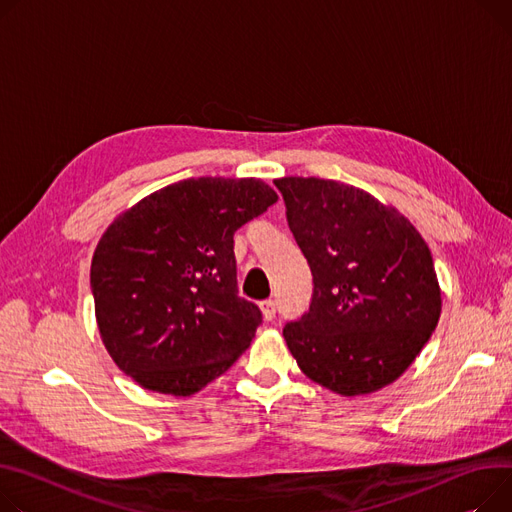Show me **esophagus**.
Returning <instances> with one entry per match:
<instances>
[{"label": "esophagus", "mask_w": 512, "mask_h": 512, "mask_svg": "<svg viewBox=\"0 0 512 512\" xmlns=\"http://www.w3.org/2000/svg\"><path fill=\"white\" fill-rule=\"evenodd\" d=\"M276 302L274 300H263L261 302V313H263V319L265 321H274L276 319Z\"/></svg>", "instance_id": "obj_1"}]
</instances>
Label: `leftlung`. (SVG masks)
Returning a JSON list of instances; mask_svg holds the SVG:
<instances>
[{
  "label": "left lung",
  "mask_w": 512,
  "mask_h": 512,
  "mask_svg": "<svg viewBox=\"0 0 512 512\" xmlns=\"http://www.w3.org/2000/svg\"><path fill=\"white\" fill-rule=\"evenodd\" d=\"M313 274L284 339L306 377L339 395L393 383L436 329L440 288L420 232L370 193L329 179L274 181Z\"/></svg>",
  "instance_id": "left-lung-1"
}]
</instances>
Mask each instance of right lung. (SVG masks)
I'll use <instances>...</instances> for the list:
<instances>
[{
    "label": "right lung",
    "mask_w": 512,
    "mask_h": 512,
    "mask_svg": "<svg viewBox=\"0 0 512 512\" xmlns=\"http://www.w3.org/2000/svg\"><path fill=\"white\" fill-rule=\"evenodd\" d=\"M276 201L259 179H185L102 234L90 267L98 331L135 383L187 397L251 346L263 317L238 296L234 232Z\"/></svg>",
    "instance_id": "right-lung-1"
}]
</instances>
